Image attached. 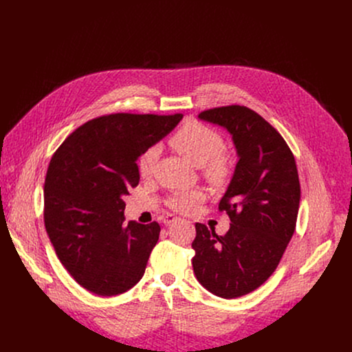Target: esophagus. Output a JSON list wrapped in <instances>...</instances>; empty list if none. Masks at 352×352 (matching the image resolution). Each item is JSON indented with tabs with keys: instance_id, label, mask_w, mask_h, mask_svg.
Returning <instances> with one entry per match:
<instances>
[{
	"instance_id": "1",
	"label": "esophagus",
	"mask_w": 352,
	"mask_h": 352,
	"mask_svg": "<svg viewBox=\"0 0 352 352\" xmlns=\"http://www.w3.org/2000/svg\"><path fill=\"white\" fill-rule=\"evenodd\" d=\"M162 220H163V223H164L166 226H168V224H171V223L177 221V220H178V217H175V216H173V214H166V216H163V217H162Z\"/></svg>"
}]
</instances>
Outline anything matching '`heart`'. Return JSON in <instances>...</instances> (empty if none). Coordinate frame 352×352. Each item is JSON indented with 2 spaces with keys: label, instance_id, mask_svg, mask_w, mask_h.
<instances>
[{
  "label": "heart",
  "instance_id": "obj_1",
  "mask_svg": "<svg viewBox=\"0 0 352 352\" xmlns=\"http://www.w3.org/2000/svg\"><path fill=\"white\" fill-rule=\"evenodd\" d=\"M171 146L196 166H200L206 179L213 184H223L232 171V162L228 155L221 152L224 142L221 135L200 122L192 121L182 125L170 139ZM160 155V147L153 144L139 156L138 171L142 177H148L155 170ZM206 195L202 189L178 190L173 193L167 206L179 213H189L202 204Z\"/></svg>",
  "mask_w": 352,
  "mask_h": 352
}]
</instances>
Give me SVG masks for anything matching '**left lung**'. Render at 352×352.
I'll return each mask as SVG.
<instances>
[{
  "mask_svg": "<svg viewBox=\"0 0 352 352\" xmlns=\"http://www.w3.org/2000/svg\"><path fill=\"white\" fill-rule=\"evenodd\" d=\"M199 118L224 126L239 156L219 210L231 227L217 235L196 223L192 266L212 294L231 299L259 288L277 269L296 226L300 185L283 136L245 106L205 110Z\"/></svg>",
  "mask_w": 352,
  "mask_h": 352,
  "instance_id": "1",
  "label": "left lung"
}]
</instances>
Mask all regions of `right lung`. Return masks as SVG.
<instances>
[{
	"label": "right lung",
	"instance_id": "right-lung-1",
	"mask_svg": "<svg viewBox=\"0 0 352 352\" xmlns=\"http://www.w3.org/2000/svg\"><path fill=\"white\" fill-rule=\"evenodd\" d=\"M181 120L102 116L75 129L53 155L44 181L45 231L63 266L87 291L113 296L142 278L160 226H125L122 196L139 184V156Z\"/></svg>",
	"mask_w": 352,
	"mask_h": 352
}]
</instances>
